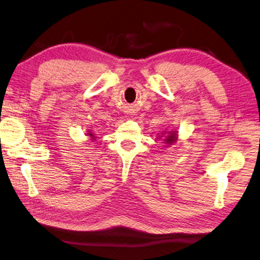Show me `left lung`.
<instances>
[{
  "mask_svg": "<svg viewBox=\"0 0 260 260\" xmlns=\"http://www.w3.org/2000/svg\"><path fill=\"white\" fill-rule=\"evenodd\" d=\"M164 134H167L164 139L167 145H173V144L177 140V136H178L177 131H165V133H162V135ZM161 137H162V136H161Z\"/></svg>",
  "mask_w": 260,
  "mask_h": 260,
  "instance_id": "8db88e82",
  "label": "left lung"
}]
</instances>
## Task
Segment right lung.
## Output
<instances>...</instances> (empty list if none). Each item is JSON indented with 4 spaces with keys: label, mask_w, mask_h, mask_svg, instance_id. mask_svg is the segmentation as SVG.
Here are the masks:
<instances>
[{
    "label": "right lung",
    "mask_w": 260,
    "mask_h": 260,
    "mask_svg": "<svg viewBox=\"0 0 260 260\" xmlns=\"http://www.w3.org/2000/svg\"><path fill=\"white\" fill-rule=\"evenodd\" d=\"M86 135H87V136H90V137H91V138H92L93 140H94V139H95V136H94V134H93V133H92V131H91V130H88V131H87V134H86Z\"/></svg>",
    "instance_id": "1"
}]
</instances>
